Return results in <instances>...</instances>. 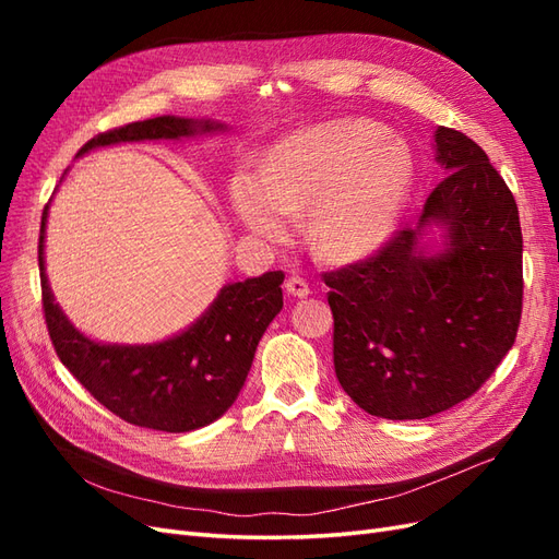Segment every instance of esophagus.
Returning <instances> with one entry per match:
<instances>
[{"label": "esophagus", "instance_id": "obj_1", "mask_svg": "<svg viewBox=\"0 0 559 559\" xmlns=\"http://www.w3.org/2000/svg\"><path fill=\"white\" fill-rule=\"evenodd\" d=\"M284 289H286V294L294 296V298H308V296H310L308 282L302 280V277H298V275L286 280V282H284Z\"/></svg>", "mask_w": 559, "mask_h": 559}]
</instances>
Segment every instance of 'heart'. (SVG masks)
<instances>
[{"label": "heart", "instance_id": "b5f03b06", "mask_svg": "<svg viewBox=\"0 0 559 559\" xmlns=\"http://www.w3.org/2000/svg\"><path fill=\"white\" fill-rule=\"evenodd\" d=\"M413 186V156L373 123L331 121L300 130L267 151L263 170L228 183L235 218L259 238L282 242L292 214L310 210L308 235L319 259L349 263L394 230Z\"/></svg>", "mask_w": 559, "mask_h": 559}]
</instances>
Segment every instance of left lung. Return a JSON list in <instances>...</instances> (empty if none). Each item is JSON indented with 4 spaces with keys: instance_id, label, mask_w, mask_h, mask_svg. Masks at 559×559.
Masks as SVG:
<instances>
[{
    "instance_id": "8db88e82",
    "label": "left lung",
    "mask_w": 559,
    "mask_h": 559,
    "mask_svg": "<svg viewBox=\"0 0 559 559\" xmlns=\"http://www.w3.org/2000/svg\"><path fill=\"white\" fill-rule=\"evenodd\" d=\"M436 160L448 175L419 228L324 273L335 378L384 419H425L476 394L520 326L522 230L511 189L460 130H436ZM431 223L445 225L449 240L436 258L418 249V230Z\"/></svg>"
}]
</instances>
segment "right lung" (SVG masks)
Returning <instances> with one entry per match:
<instances>
[{
  "label": "right lung",
  "instance_id": "obj_1",
  "mask_svg": "<svg viewBox=\"0 0 559 559\" xmlns=\"http://www.w3.org/2000/svg\"><path fill=\"white\" fill-rule=\"evenodd\" d=\"M224 130L214 121L158 116L97 134L81 146L142 140H179ZM39 230L41 302L50 343L70 373L91 396L134 427L183 433L222 417L238 399L253 352L270 321L282 310V270L228 284L193 326L156 345H99L79 333L62 314L44 273V233Z\"/></svg>",
  "mask_w": 559,
  "mask_h": 559
}]
</instances>
